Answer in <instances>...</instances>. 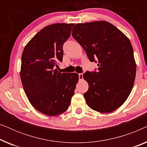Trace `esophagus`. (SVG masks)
Segmentation results:
<instances>
[{"label": "esophagus", "mask_w": 147, "mask_h": 147, "mask_svg": "<svg viewBox=\"0 0 147 147\" xmlns=\"http://www.w3.org/2000/svg\"><path fill=\"white\" fill-rule=\"evenodd\" d=\"M78 76H79V80H83V74H78Z\"/></svg>", "instance_id": "1"}]
</instances>
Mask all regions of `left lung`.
<instances>
[{
    "label": "left lung",
    "instance_id": "1",
    "mask_svg": "<svg viewBox=\"0 0 147 147\" xmlns=\"http://www.w3.org/2000/svg\"><path fill=\"white\" fill-rule=\"evenodd\" d=\"M72 31L90 61L98 63L97 71H87L83 75L89 85L84 94L86 103L97 112H113L129 96L135 80L136 63L130 40L104 21L76 24Z\"/></svg>",
    "mask_w": 147,
    "mask_h": 147
}]
</instances>
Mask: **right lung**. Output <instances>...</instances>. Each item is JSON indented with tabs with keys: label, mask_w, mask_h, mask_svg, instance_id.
<instances>
[{
	"label": "right lung",
	"mask_w": 147,
	"mask_h": 147,
	"mask_svg": "<svg viewBox=\"0 0 147 147\" xmlns=\"http://www.w3.org/2000/svg\"><path fill=\"white\" fill-rule=\"evenodd\" d=\"M74 24L55 23L38 32L24 48L21 79L31 105L45 115L57 116L67 110L79 76L60 73L63 43Z\"/></svg>",
	"instance_id": "right-lung-1"
}]
</instances>
